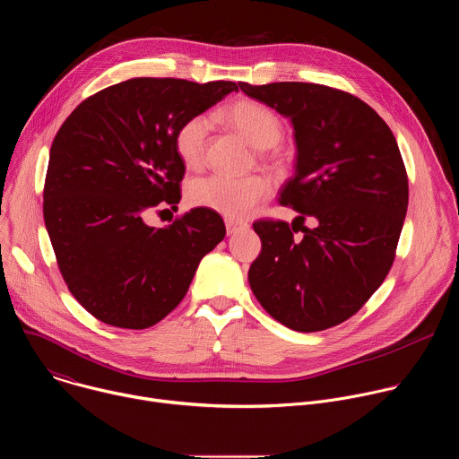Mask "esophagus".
<instances>
[{
  "label": "esophagus",
  "mask_w": 459,
  "mask_h": 459,
  "mask_svg": "<svg viewBox=\"0 0 459 459\" xmlns=\"http://www.w3.org/2000/svg\"><path fill=\"white\" fill-rule=\"evenodd\" d=\"M225 227H227V234H236V232H239V230L247 229L248 225H247L245 221H238V220H230V218H227V220H225Z\"/></svg>",
  "instance_id": "esophagus-1"
}]
</instances>
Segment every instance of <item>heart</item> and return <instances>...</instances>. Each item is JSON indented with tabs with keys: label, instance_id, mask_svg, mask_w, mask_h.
Listing matches in <instances>:
<instances>
[{
	"label": "heart",
	"instance_id": "heart-1",
	"mask_svg": "<svg viewBox=\"0 0 459 459\" xmlns=\"http://www.w3.org/2000/svg\"><path fill=\"white\" fill-rule=\"evenodd\" d=\"M223 119L236 128L257 149H273L283 138L281 117L265 103L255 100H238L223 112ZM211 117L207 114L188 116L174 133V151L188 169H198L205 160ZM273 190V181L264 174L234 178L227 174H209L194 178L186 186V200L194 207L214 211L230 220L247 218L259 202Z\"/></svg>",
	"mask_w": 459,
	"mask_h": 459
}]
</instances>
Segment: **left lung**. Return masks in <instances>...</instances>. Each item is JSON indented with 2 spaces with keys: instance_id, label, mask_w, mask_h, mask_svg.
Returning <instances> with one entry per match:
<instances>
[{
  "instance_id": "1",
  "label": "left lung",
  "mask_w": 459,
  "mask_h": 459,
  "mask_svg": "<svg viewBox=\"0 0 459 459\" xmlns=\"http://www.w3.org/2000/svg\"><path fill=\"white\" fill-rule=\"evenodd\" d=\"M238 85L290 117L298 145L280 204L299 216L292 225L254 221L261 252L248 271L250 289L289 329H331L368 301L394 264L409 205L396 138L372 107L345 91L301 82ZM307 217L314 228L304 227Z\"/></svg>"
}]
</instances>
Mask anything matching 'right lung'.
I'll use <instances>...</instances> for the list:
<instances>
[{
    "instance_id": "right-lung-1",
    "label": "right lung",
    "mask_w": 459,
    "mask_h": 459,
    "mask_svg": "<svg viewBox=\"0 0 459 459\" xmlns=\"http://www.w3.org/2000/svg\"><path fill=\"white\" fill-rule=\"evenodd\" d=\"M232 91L234 82L133 78L89 96L59 126L43 218L65 283L96 319L134 331L156 325L225 238L221 216L202 207L165 229L143 218L181 200L176 128Z\"/></svg>"
}]
</instances>
